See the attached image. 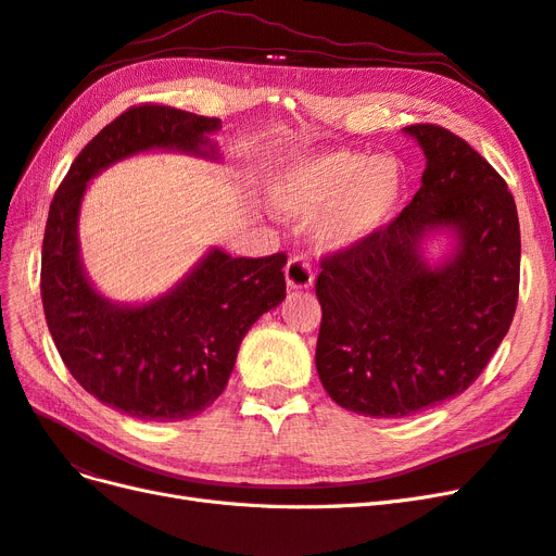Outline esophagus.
<instances>
[{
    "label": "esophagus",
    "instance_id": "obj_1",
    "mask_svg": "<svg viewBox=\"0 0 556 556\" xmlns=\"http://www.w3.org/2000/svg\"><path fill=\"white\" fill-rule=\"evenodd\" d=\"M285 282H288V290H308L313 285L311 264L304 257H292L285 266Z\"/></svg>",
    "mask_w": 556,
    "mask_h": 556
}]
</instances>
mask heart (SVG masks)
I'll list each match as a JSON object with an SVG mask.
<instances>
[{"label": "heart", "mask_w": 556, "mask_h": 556, "mask_svg": "<svg viewBox=\"0 0 556 556\" xmlns=\"http://www.w3.org/2000/svg\"><path fill=\"white\" fill-rule=\"evenodd\" d=\"M408 190V174L392 155L359 150H306L285 160L268 201L288 217H312L313 239L325 250H352L394 223Z\"/></svg>", "instance_id": "b5f03b06"}]
</instances>
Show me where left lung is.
Returning a JSON list of instances; mask_svg holds the SVG:
<instances>
[{"label": "left lung", "mask_w": 556, "mask_h": 556, "mask_svg": "<svg viewBox=\"0 0 556 556\" xmlns=\"http://www.w3.org/2000/svg\"><path fill=\"white\" fill-rule=\"evenodd\" d=\"M403 134L422 185L368 243L325 257L315 366L327 394L366 417H408L462 394L508 333L519 292V220L494 166L435 125ZM433 236L451 243L426 255Z\"/></svg>", "instance_id": "8db88e82"}]
</instances>
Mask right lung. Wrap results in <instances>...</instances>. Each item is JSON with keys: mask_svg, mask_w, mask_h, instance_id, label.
<instances>
[{"mask_svg": "<svg viewBox=\"0 0 556 556\" xmlns=\"http://www.w3.org/2000/svg\"><path fill=\"white\" fill-rule=\"evenodd\" d=\"M220 117L134 106L80 150L48 211L41 250L46 323L70 374L106 406L178 422L223 394L248 329L285 299L288 257H231L208 248L188 274L143 304L99 292L83 268L78 217L88 182L127 157L166 150L220 160Z\"/></svg>", "mask_w": 556, "mask_h": 556, "instance_id": "right-lung-1", "label": "right lung"}]
</instances>
